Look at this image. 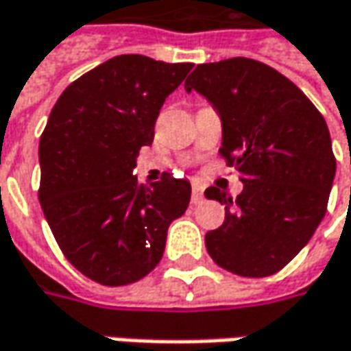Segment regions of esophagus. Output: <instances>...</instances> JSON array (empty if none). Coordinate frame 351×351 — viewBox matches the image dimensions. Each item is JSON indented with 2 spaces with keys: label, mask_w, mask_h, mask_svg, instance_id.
Returning a JSON list of instances; mask_svg holds the SVG:
<instances>
[{
  "label": "esophagus",
  "mask_w": 351,
  "mask_h": 351,
  "mask_svg": "<svg viewBox=\"0 0 351 351\" xmlns=\"http://www.w3.org/2000/svg\"><path fill=\"white\" fill-rule=\"evenodd\" d=\"M202 198H204V192H202V189L198 186V184H192V204H200L202 202Z\"/></svg>",
  "instance_id": "esophagus-1"
}]
</instances>
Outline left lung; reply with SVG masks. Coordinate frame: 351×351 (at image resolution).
<instances>
[{
  "label": "left lung",
  "mask_w": 351,
  "mask_h": 351,
  "mask_svg": "<svg viewBox=\"0 0 351 351\" xmlns=\"http://www.w3.org/2000/svg\"><path fill=\"white\" fill-rule=\"evenodd\" d=\"M220 114V155L243 182L236 200L216 186L208 200L226 220L206 234V250L226 271L261 279L281 271L326 214L336 175L322 114L281 72L253 58L198 64L184 82Z\"/></svg>",
  "instance_id": "left-lung-1"
}]
</instances>
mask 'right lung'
I'll use <instances>...</instances> for the list:
<instances>
[{"label": "right lung", "mask_w": 351, "mask_h": 351, "mask_svg": "<svg viewBox=\"0 0 351 351\" xmlns=\"http://www.w3.org/2000/svg\"><path fill=\"white\" fill-rule=\"evenodd\" d=\"M191 62L121 54L60 94L38 143V200L64 257L88 279L121 287L159 265L167 230L191 202V182L162 173L133 176L139 149L153 143L165 98Z\"/></svg>", "instance_id": "add662e5"}]
</instances>
